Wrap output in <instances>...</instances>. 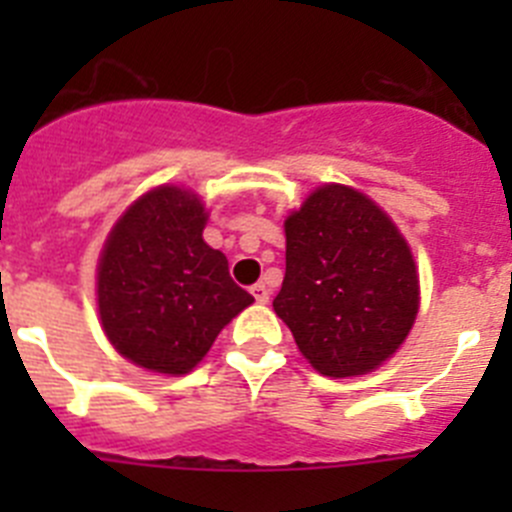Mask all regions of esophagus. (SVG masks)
Here are the masks:
<instances>
[{
  "instance_id": "1",
  "label": "esophagus",
  "mask_w": 512,
  "mask_h": 512,
  "mask_svg": "<svg viewBox=\"0 0 512 512\" xmlns=\"http://www.w3.org/2000/svg\"><path fill=\"white\" fill-rule=\"evenodd\" d=\"M251 295H253V300L259 302V305H266V302H269V287H266L264 282L253 284Z\"/></svg>"
}]
</instances>
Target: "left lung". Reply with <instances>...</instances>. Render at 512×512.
Masks as SVG:
<instances>
[{
    "instance_id": "obj_1",
    "label": "left lung",
    "mask_w": 512,
    "mask_h": 512,
    "mask_svg": "<svg viewBox=\"0 0 512 512\" xmlns=\"http://www.w3.org/2000/svg\"><path fill=\"white\" fill-rule=\"evenodd\" d=\"M287 271L274 312L325 377H359L408 338L420 305L408 241L359 189L323 184L284 220Z\"/></svg>"
}]
</instances>
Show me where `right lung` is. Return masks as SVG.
<instances>
[{
  "label": "right lung",
  "mask_w": 512,
  "mask_h": 512,
  "mask_svg": "<svg viewBox=\"0 0 512 512\" xmlns=\"http://www.w3.org/2000/svg\"><path fill=\"white\" fill-rule=\"evenodd\" d=\"M207 212L194 192L156 187L115 223L97 266L102 328L133 364L187 374L217 333L253 302L230 279L225 253L205 243Z\"/></svg>",
  "instance_id": "1"
}]
</instances>
